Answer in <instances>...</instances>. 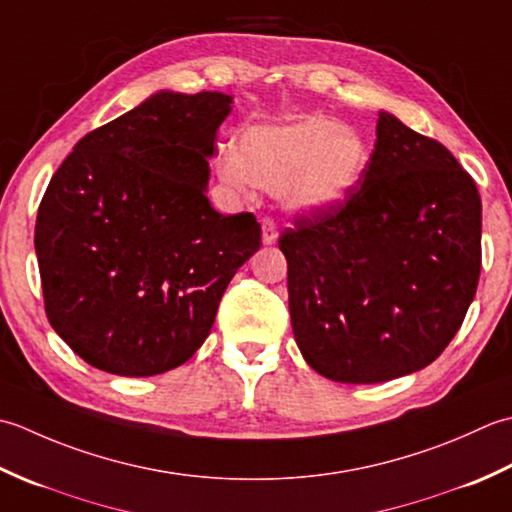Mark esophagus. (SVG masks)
I'll list each match as a JSON object with an SVG mask.
<instances>
[{"mask_svg": "<svg viewBox=\"0 0 512 512\" xmlns=\"http://www.w3.org/2000/svg\"><path fill=\"white\" fill-rule=\"evenodd\" d=\"M260 227H263V245H276V241H278L276 223L271 221V218H263V223H260Z\"/></svg>", "mask_w": 512, "mask_h": 512, "instance_id": "34e87169", "label": "esophagus"}]
</instances>
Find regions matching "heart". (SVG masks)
I'll return each instance as SVG.
<instances>
[{"label": "heart", "instance_id": "obj_1", "mask_svg": "<svg viewBox=\"0 0 512 512\" xmlns=\"http://www.w3.org/2000/svg\"><path fill=\"white\" fill-rule=\"evenodd\" d=\"M371 150L362 134L327 117L260 123L218 152L216 170L232 190H280L285 210L300 218L329 214L358 190Z\"/></svg>", "mask_w": 512, "mask_h": 512}]
</instances>
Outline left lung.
<instances>
[{
    "label": "left lung",
    "instance_id": "obj_1",
    "mask_svg": "<svg viewBox=\"0 0 512 512\" xmlns=\"http://www.w3.org/2000/svg\"><path fill=\"white\" fill-rule=\"evenodd\" d=\"M378 117L358 190L278 241L302 358L344 384L429 367L462 327L482 267L475 181L442 143Z\"/></svg>",
    "mask_w": 512,
    "mask_h": 512
}]
</instances>
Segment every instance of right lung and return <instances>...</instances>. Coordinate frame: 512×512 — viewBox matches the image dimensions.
Returning <instances> with one entry per match:
<instances>
[{"label":"right lung","instance_id":"1","mask_svg":"<svg viewBox=\"0 0 512 512\" xmlns=\"http://www.w3.org/2000/svg\"><path fill=\"white\" fill-rule=\"evenodd\" d=\"M232 108L225 92L159 90L86 134L50 179L35 225L46 314L92 367L125 378L181 367L260 249L254 214L223 216L207 198Z\"/></svg>","mask_w":512,"mask_h":512}]
</instances>
